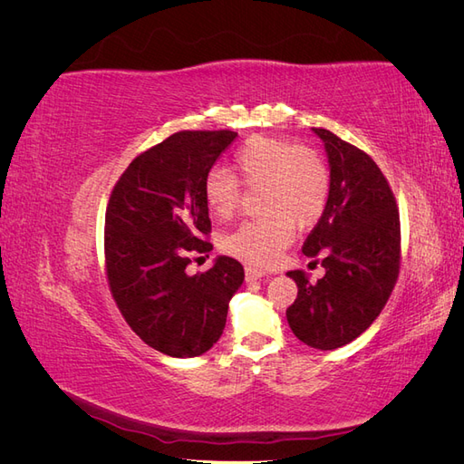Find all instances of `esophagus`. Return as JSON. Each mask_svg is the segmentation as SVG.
<instances>
[{
	"mask_svg": "<svg viewBox=\"0 0 464 464\" xmlns=\"http://www.w3.org/2000/svg\"><path fill=\"white\" fill-rule=\"evenodd\" d=\"M261 276H266V273L261 269H256V266H251V265H246V278L247 280H256Z\"/></svg>",
	"mask_w": 464,
	"mask_h": 464,
	"instance_id": "esophagus-1",
	"label": "esophagus"
}]
</instances>
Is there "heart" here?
Here are the masks:
<instances>
[{"label":"heart","mask_w":464,"mask_h":464,"mask_svg":"<svg viewBox=\"0 0 464 464\" xmlns=\"http://www.w3.org/2000/svg\"><path fill=\"white\" fill-rule=\"evenodd\" d=\"M234 168L246 188H261V218L244 222L222 237L227 254L249 265L269 266L290 244L294 227L307 230L325 213L331 195L329 168L310 147L286 139L256 135L236 150ZM232 174L210 170L203 195L218 220L234 218L242 208V186Z\"/></svg>","instance_id":"obj_1"}]
</instances>
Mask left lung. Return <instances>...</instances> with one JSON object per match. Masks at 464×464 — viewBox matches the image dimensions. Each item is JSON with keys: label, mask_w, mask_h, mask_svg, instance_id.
Segmentation results:
<instances>
[{"label": "left lung", "mask_w": 464, "mask_h": 464, "mask_svg": "<svg viewBox=\"0 0 464 464\" xmlns=\"http://www.w3.org/2000/svg\"><path fill=\"white\" fill-rule=\"evenodd\" d=\"M325 143L331 195L302 251L325 266L312 283L290 271L298 296L286 310L302 343L334 350L366 331L385 307L401 269V218L395 195L370 154L333 131L314 128Z\"/></svg>", "instance_id": "left-lung-1"}]
</instances>
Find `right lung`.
Instances as JSON below:
<instances>
[{
	"instance_id": "obj_1",
	"label": "right lung",
	"mask_w": 464,
	"mask_h": 464,
	"mask_svg": "<svg viewBox=\"0 0 464 464\" xmlns=\"http://www.w3.org/2000/svg\"><path fill=\"white\" fill-rule=\"evenodd\" d=\"M236 137L230 130L178 131L135 157L110 195L104 266L111 298L137 336L168 356L207 353L244 283L242 263L227 256L188 275V265L213 249L205 178Z\"/></svg>"
}]
</instances>
